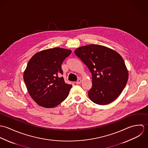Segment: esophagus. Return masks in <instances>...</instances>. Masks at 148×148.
<instances>
[{"mask_svg":"<svg viewBox=\"0 0 148 148\" xmlns=\"http://www.w3.org/2000/svg\"><path fill=\"white\" fill-rule=\"evenodd\" d=\"M81 83H82V80H81L80 79H78V80H77V82H76V84H80Z\"/></svg>","mask_w":148,"mask_h":148,"instance_id":"34e87169","label":"esophagus"}]
</instances>
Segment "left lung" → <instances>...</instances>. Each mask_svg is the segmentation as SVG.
Wrapping results in <instances>:
<instances>
[{
  "label": "left lung",
  "mask_w": 148,
  "mask_h": 148,
  "mask_svg": "<svg viewBox=\"0 0 148 148\" xmlns=\"http://www.w3.org/2000/svg\"><path fill=\"white\" fill-rule=\"evenodd\" d=\"M75 55L92 74V85L88 91L95 103L106 105L113 101L127 85L128 72L123 58L103 45L90 44L75 49Z\"/></svg>",
  "instance_id": "obj_1"
}]
</instances>
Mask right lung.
Instances as JSON below:
<instances>
[{"label":"right lung","mask_w":148,"mask_h":148,"mask_svg":"<svg viewBox=\"0 0 148 148\" xmlns=\"http://www.w3.org/2000/svg\"><path fill=\"white\" fill-rule=\"evenodd\" d=\"M69 49L54 48L40 51L28 62L23 79L32 99L44 108H53L67 97L71 84L64 82L62 64L71 53Z\"/></svg>","instance_id":"1"}]
</instances>
